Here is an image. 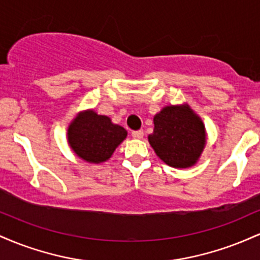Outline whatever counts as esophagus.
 Returning a JSON list of instances; mask_svg holds the SVG:
<instances>
[{"label": "esophagus", "mask_w": 260, "mask_h": 260, "mask_svg": "<svg viewBox=\"0 0 260 260\" xmlns=\"http://www.w3.org/2000/svg\"><path fill=\"white\" fill-rule=\"evenodd\" d=\"M132 137L133 138H136V139H140V138H143V136H144V132H143V131H133L132 133Z\"/></svg>", "instance_id": "1"}]
</instances>
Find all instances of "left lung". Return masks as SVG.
<instances>
[{
  "label": "left lung",
  "instance_id": "8db88e82",
  "mask_svg": "<svg viewBox=\"0 0 260 260\" xmlns=\"http://www.w3.org/2000/svg\"><path fill=\"white\" fill-rule=\"evenodd\" d=\"M154 132L148 137L157 156L172 168H189L205 144L201 118L187 106H166L154 117Z\"/></svg>",
  "mask_w": 260,
  "mask_h": 260
}]
</instances>
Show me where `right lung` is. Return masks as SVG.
Wrapping results in <instances>:
<instances>
[{"label": "right lung", "mask_w": 260, "mask_h": 260, "mask_svg": "<svg viewBox=\"0 0 260 260\" xmlns=\"http://www.w3.org/2000/svg\"><path fill=\"white\" fill-rule=\"evenodd\" d=\"M127 137V131L113 124L107 116L94 111L80 113L68 128V143L80 159L99 164L111 157Z\"/></svg>", "instance_id": "1"}]
</instances>
